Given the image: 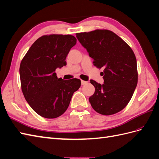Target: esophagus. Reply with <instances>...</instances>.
Here are the masks:
<instances>
[{
  "label": "esophagus",
  "mask_w": 159,
  "mask_h": 159,
  "mask_svg": "<svg viewBox=\"0 0 159 159\" xmlns=\"http://www.w3.org/2000/svg\"><path fill=\"white\" fill-rule=\"evenodd\" d=\"M81 82H82V85H85V84H88V82H86V81H84V80H82L81 81Z\"/></svg>",
  "instance_id": "34e87169"
}]
</instances>
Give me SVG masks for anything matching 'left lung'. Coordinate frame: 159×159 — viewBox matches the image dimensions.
<instances>
[{
  "label": "left lung",
  "instance_id": "8db88e82",
  "mask_svg": "<svg viewBox=\"0 0 159 159\" xmlns=\"http://www.w3.org/2000/svg\"><path fill=\"white\" fill-rule=\"evenodd\" d=\"M76 37L94 59V66L104 69L102 85L90 80L95 88L89 98L93 109L103 115L121 111L130 101L138 84L137 62L132 49L108 30L77 33Z\"/></svg>",
  "mask_w": 159,
  "mask_h": 159
}]
</instances>
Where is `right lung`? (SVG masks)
<instances>
[{
  "label": "right lung",
  "mask_w": 159,
  "mask_h": 159,
  "mask_svg": "<svg viewBox=\"0 0 159 159\" xmlns=\"http://www.w3.org/2000/svg\"><path fill=\"white\" fill-rule=\"evenodd\" d=\"M77 39L71 35H44L34 42L21 60L19 74L26 101L41 117L54 119L63 115L72 96L81 86L77 78H58L56 69L65 61Z\"/></svg>",
  "instance_id": "add662e5"
}]
</instances>
